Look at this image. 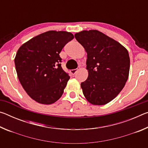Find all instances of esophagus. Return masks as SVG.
Wrapping results in <instances>:
<instances>
[{"instance_id": "esophagus-1", "label": "esophagus", "mask_w": 148, "mask_h": 148, "mask_svg": "<svg viewBox=\"0 0 148 148\" xmlns=\"http://www.w3.org/2000/svg\"><path fill=\"white\" fill-rule=\"evenodd\" d=\"M77 70H78V69H73V70H71V73L72 74V75H74L75 74H76V72L77 71Z\"/></svg>"}]
</instances>
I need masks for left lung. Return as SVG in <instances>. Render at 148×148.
I'll return each mask as SVG.
<instances>
[{
	"label": "left lung",
	"instance_id": "8db88e82",
	"mask_svg": "<svg viewBox=\"0 0 148 148\" xmlns=\"http://www.w3.org/2000/svg\"><path fill=\"white\" fill-rule=\"evenodd\" d=\"M87 53L88 77L81 83L86 99L94 105L108 103L123 88L129 77L130 58L118 42L97 30L74 35Z\"/></svg>",
	"mask_w": 148,
	"mask_h": 148
}]
</instances>
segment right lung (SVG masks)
<instances>
[{"mask_svg": "<svg viewBox=\"0 0 148 148\" xmlns=\"http://www.w3.org/2000/svg\"><path fill=\"white\" fill-rule=\"evenodd\" d=\"M74 35L49 31L29 40L17 50L14 62L17 77L29 96L43 104H51L62 96L69 74L61 67L59 53Z\"/></svg>", "mask_w": 148, "mask_h": 148, "instance_id": "right-lung-1", "label": "right lung"}]
</instances>
